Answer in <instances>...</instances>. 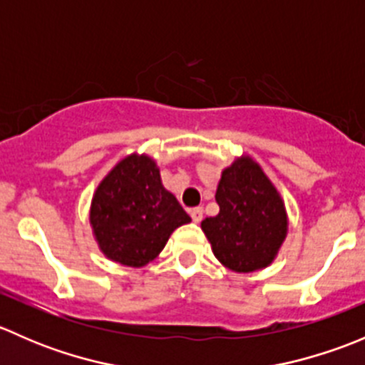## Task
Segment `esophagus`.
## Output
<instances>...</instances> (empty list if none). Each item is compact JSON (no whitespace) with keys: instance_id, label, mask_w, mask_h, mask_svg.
<instances>
[{"instance_id":"esophagus-1","label":"esophagus","mask_w":365,"mask_h":365,"mask_svg":"<svg viewBox=\"0 0 365 365\" xmlns=\"http://www.w3.org/2000/svg\"><path fill=\"white\" fill-rule=\"evenodd\" d=\"M190 217H192L194 222H201V220H203V208H201V206L190 208Z\"/></svg>"}]
</instances>
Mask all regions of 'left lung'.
Returning <instances> with one entry per match:
<instances>
[{"label":"left lung","mask_w":365,"mask_h":365,"mask_svg":"<svg viewBox=\"0 0 365 365\" xmlns=\"http://www.w3.org/2000/svg\"><path fill=\"white\" fill-rule=\"evenodd\" d=\"M219 213L201 230L217 259L235 272L264 268L288 231L284 203L263 169L249 157L235 160L220 176L215 192Z\"/></svg>","instance_id":"8db88e82"}]
</instances>
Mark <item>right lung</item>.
<instances>
[{
    "mask_svg": "<svg viewBox=\"0 0 365 365\" xmlns=\"http://www.w3.org/2000/svg\"><path fill=\"white\" fill-rule=\"evenodd\" d=\"M90 222L109 259L139 268L150 263L190 217L164 189L155 160L130 155L118 162L98 185Z\"/></svg>",
    "mask_w": 365,
    "mask_h": 365,
    "instance_id": "right-lung-1",
    "label": "right lung"
}]
</instances>
